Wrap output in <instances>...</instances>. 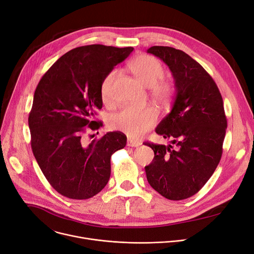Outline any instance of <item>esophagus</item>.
Masks as SVG:
<instances>
[{"instance_id": "obj_1", "label": "esophagus", "mask_w": 254, "mask_h": 254, "mask_svg": "<svg viewBox=\"0 0 254 254\" xmlns=\"http://www.w3.org/2000/svg\"><path fill=\"white\" fill-rule=\"evenodd\" d=\"M141 144L142 143L140 141H134V140H130V139H128L127 142V145L128 147H139Z\"/></svg>"}]
</instances>
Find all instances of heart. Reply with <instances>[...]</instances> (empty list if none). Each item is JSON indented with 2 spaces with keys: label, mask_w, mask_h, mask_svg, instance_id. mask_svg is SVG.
Masks as SVG:
<instances>
[{
  "label": "heart",
  "mask_w": 254,
  "mask_h": 254,
  "mask_svg": "<svg viewBox=\"0 0 254 254\" xmlns=\"http://www.w3.org/2000/svg\"><path fill=\"white\" fill-rule=\"evenodd\" d=\"M129 69L141 83L150 88V95L156 104L161 107L171 104L177 88L173 81L162 79L165 69L159 60L150 55H139L129 63ZM115 76L116 70H112L101 84V96L105 103L112 99V84ZM157 120L158 113L153 107L137 109L126 106L110 117L109 127L126 133L130 139H139L154 127Z\"/></svg>",
  "instance_id": "1"
}]
</instances>
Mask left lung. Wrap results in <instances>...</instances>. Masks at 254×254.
Instances as JSON below:
<instances>
[{
  "label": "left lung",
  "mask_w": 254,
  "mask_h": 254,
  "mask_svg": "<svg viewBox=\"0 0 254 254\" xmlns=\"http://www.w3.org/2000/svg\"><path fill=\"white\" fill-rule=\"evenodd\" d=\"M147 52L160 58L175 78L177 93L172 111L156 127L173 145L145 142L154 158L145 166L148 183L170 200L195 195L214 173L223 154L227 117L213 78L181 50L153 46Z\"/></svg>",
  "instance_id": "8db88e82"
}]
</instances>
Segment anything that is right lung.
Masks as SVG:
<instances>
[{"mask_svg":"<svg viewBox=\"0 0 254 254\" xmlns=\"http://www.w3.org/2000/svg\"><path fill=\"white\" fill-rule=\"evenodd\" d=\"M132 50L104 45L72 49L50 67L36 89L28 115L31 149L50 185L67 198L98 194L109 181L111 155L126 147L121 131L89 145L82 136L102 127L94 121L103 105L101 84Z\"/></svg>","mask_w":254,"mask_h":254,"instance_id":"obj_1","label":"right lung"}]
</instances>
